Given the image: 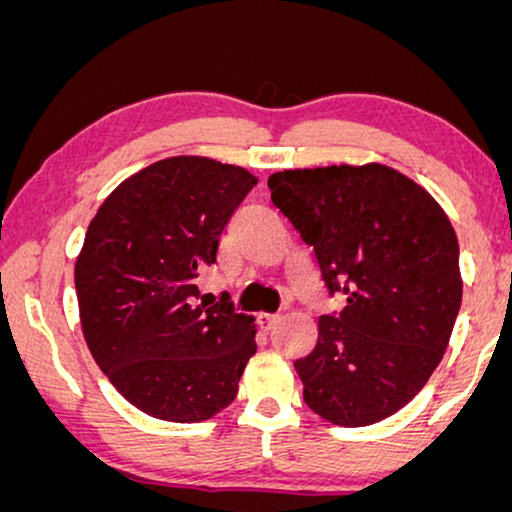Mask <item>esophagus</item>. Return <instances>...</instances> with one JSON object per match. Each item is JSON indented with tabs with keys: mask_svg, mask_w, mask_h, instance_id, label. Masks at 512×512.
<instances>
[{
	"mask_svg": "<svg viewBox=\"0 0 512 512\" xmlns=\"http://www.w3.org/2000/svg\"><path fill=\"white\" fill-rule=\"evenodd\" d=\"M256 321H258V326L263 328V331H270V328L279 321V314L277 312H258Z\"/></svg>",
	"mask_w": 512,
	"mask_h": 512,
	"instance_id": "34e87169",
	"label": "esophagus"
}]
</instances>
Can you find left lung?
Returning <instances> with one entry per match:
<instances>
[{
	"label": "left lung",
	"mask_w": 512,
	"mask_h": 512,
	"mask_svg": "<svg viewBox=\"0 0 512 512\" xmlns=\"http://www.w3.org/2000/svg\"><path fill=\"white\" fill-rule=\"evenodd\" d=\"M268 186L328 289L347 298L293 363L307 408L338 426L394 415L436 370L459 314V242L445 209L382 163L298 167Z\"/></svg>",
	"instance_id": "1"
}]
</instances>
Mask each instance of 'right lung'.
<instances>
[{"label": "right lung", "mask_w": 512, "mask_h": 512, "mask_svg": "<svg viewBox=\"0 0 512 512\" xmlns=\"http://www.w3.org/2000/svg\"><path fill=\"white\" fill-rule=\"evenodd\" d=\"M240 165L172 156L130 174L88 223L74 282L93 359L125 401L195 424L235 401L256 324L230 303H202L198 279L256 184Z\"/></svg>", "instance_id": "add662e5"}]
</instances>
